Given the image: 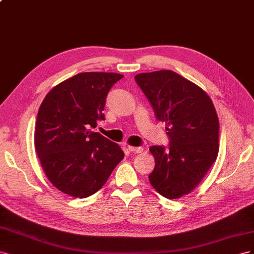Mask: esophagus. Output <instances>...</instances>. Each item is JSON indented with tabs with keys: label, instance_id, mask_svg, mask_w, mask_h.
Instances as JSON below:
<instances>
[{
	"label": "esophagus",
	"instance_id": "esophagus-1",
	"mask_svg": "<svg viewBox=\"0 0 254 254\" xmlns=\"http://www.w3.org/2000/svg\"><path fill=\"white\" fill-rule=\"evenodd\" d=\"M127 149L131 151V152H134V153H141V152L143 151V149L141 147H133V146H128Z\"/></svg>",
	"mask_w": 254,
	"mask_h": 254
}]
</instances>
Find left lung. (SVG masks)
Returning <instances> with one entry per match:
<instances>
[{
  "label": "left lung",
  "instance_id": "left-lung-1",
  "mask_svg": "<svg viewBox=\"0 0 254 254\" xmlns=\"http://www.w3.org/2000/svg\"><path fill=\"white\" fill-rule=\"evenodd\" d=\"M135 81L153 107L157 120L166 122L168 149L152 146L155 167L149 181L167 199H178L199 185L219 150V120L207 93L176 72L139 73Z\"/></svg>",
  "mask_w": 254,
  "mask_h": 254
}]
</instances>
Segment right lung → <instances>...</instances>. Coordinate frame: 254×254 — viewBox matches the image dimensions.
<instances>
[{
    "instance_id": "right-lung-1",
    "label": "right lung",
    "mask_w": 254,
    "mask_h": 254,
    "mask_svg": "<svg viewBox=\"0 0 254 254\" xmlns=\"http://www.w3.org/2000/svg\"><path fill=\"white\" fill-rule=\"evenodd\" d=\"M123 77L83 72L56 85L43 99L35 127V148L47 178L74 198L97 192L125 157L117 143L93 132L104 120L106 97Z\"/></svg>"
}]
</instances>
